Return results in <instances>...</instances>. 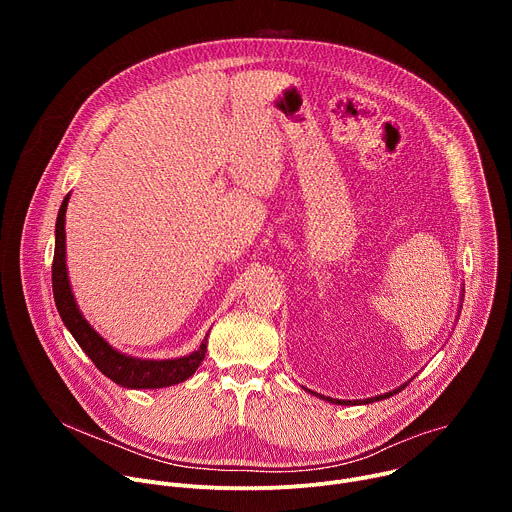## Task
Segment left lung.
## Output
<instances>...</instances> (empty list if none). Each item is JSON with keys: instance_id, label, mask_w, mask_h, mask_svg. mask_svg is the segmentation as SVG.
<instances>
[{"instance_id": "1", "label": "left lung", "mask_w": 512, "mask_h": 512, "mask_svg": "<svg viewBox=\"0 0 512 512\" xmlns=\"http://www.w3.org/2000/svg\"><path fill=\"white\" fill-rule=\"evenodd\" d=\"M462 300H464V296L460 298V308H458V314H460V310H462ZM409 385V381L407 383H403L401 387H397V389H393V391H389V393H383V395H377V397H369V399H356V401H342V399H332V397H324V395H320V393H314V391H310V389H306V391H310L314 397H320V399H324V401H328V403H336V405H369V403H375V401H381V399H387V397H393L395 393H399L401 389H405Z\"/></svg>"}]
</instances>
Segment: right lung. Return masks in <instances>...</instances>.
<instances>
[{
    "mask_svg": "<svg viewBox=\"0 0 512 512\" xmlns=\"http://www.w3.org/2000/svg\"><path fill=\"white\" fill-rule=\"evenodd\" d=\"M70 194L64 196L58 216H56V231H54V261H52V291L56 310L72 334L83 348V352L95 362V367L113 383L125 389H162L178 385L186 379H190L200 362L204 360L208 334L200 342V346L178 358H137L131 354H125L111 346L83 316V312L77 306L75 294H72L68 269H66V206H68Z\"/></svg>",
    "mask_w": 512,
    "mask_h": 512,
    "instance_id": "obj_1",
    "label": "right lung"
}]
</instances>
